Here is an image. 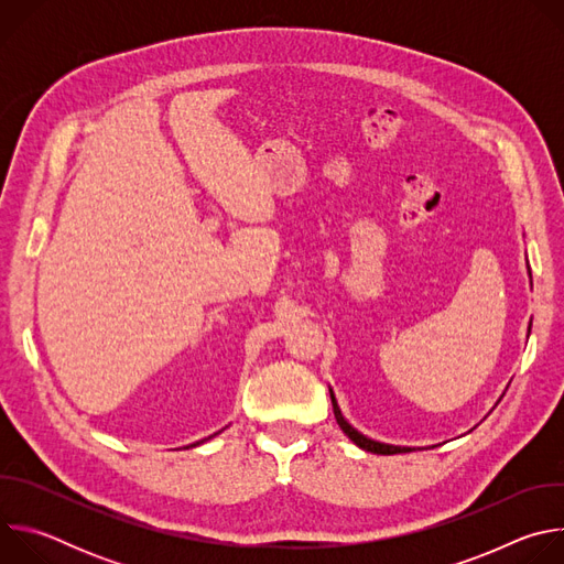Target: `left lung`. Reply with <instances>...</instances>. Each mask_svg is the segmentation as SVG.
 <instances>
[{
	"label": "left lung",
	"instance_id": "left-lung-1",
	"mask_svg": "<svg viewBox=\"0 0 564 564\" xmlns=\"http://www.w3.org/2000/svg\"><path fill=\"white\" fill-rule=\"evenodd\" d=\"M529 333H531V324H529ZM330 399H333V411H335V420H337V424L341 426V431H344V433H346V435H348V437H350L359 448H364V451H368V453H377V455H394V453H406V451H413V448H409V446L381 444V442H375V440H370V437L361 435V433H359L357 429H352V426L346 422V417L341 415L333 388H330Z\"/></svg>",
	"mask_w": 564,
	"mask_h": 564
}]
</instances>
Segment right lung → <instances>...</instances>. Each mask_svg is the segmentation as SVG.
I'll use <instances>...</instances> for the list:
<instances>
[{
    "mask_svg": "<svg viewBox=\"0 0 564 564\" xmlns=\"http://www.w3.org/2000/svg\"><path fill=\"white\" fill-rule=\"evenodd\" d=\"M200 442H205V440H200ZM200 442H196V444H200ZM196 444H192V446H196Z\"/></svg>",
    "mask_w": 564,
    "mask_h": 564,
    "instance_id": "add662e5",
    "label": "right lung"
}]
</instances>
